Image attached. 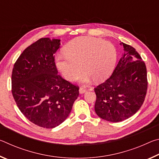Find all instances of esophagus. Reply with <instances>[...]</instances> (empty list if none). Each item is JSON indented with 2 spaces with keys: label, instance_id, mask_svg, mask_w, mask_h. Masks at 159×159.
<instances>
[{
  "label": "esophagus",
  "instance_id": "esophagus-1",
  "mask_svg": "<svg viewBox=\"0 0 159 159\" xmlns=\"http://www.w3.org/2000/svg\"><path fill=\"white\" fill-rule=\"evenodd\" d=\"M86 92V89L84 88H79V93L80 94H83Z\"/></svg>",
  "mask_w": 159,
  "mask_h": 159
}]
</instances>
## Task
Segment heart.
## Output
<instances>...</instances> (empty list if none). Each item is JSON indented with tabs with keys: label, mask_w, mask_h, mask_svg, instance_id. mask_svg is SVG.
I'll list each match as a JSON object with an SVG mask.
<instances>
[{
	"label": "heart",
	"mask_w": 159,
	"mask_h": 159,
	"mask_svg": "<svg viewBox=\"0 0 159 159\" xmlns=\"http://www.w3.org/2000/svg\"><path fill=\"white\" fill-rule=\"evenodd\" d=\"M65 55L56 57V64L64 79L71 81L80 73V81L89 83L106 80L114 70L117 50L111 43L90 36H80L70 41L64 48ZM82 69H80V66Z\"/></svg>",
	"instance_id": "1"
}]
</instances>
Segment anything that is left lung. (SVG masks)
<instances>
[{
  "label": "left lung",
  "mask_w": 159,
  "mask_h": 159,
  "mask_svg": "<svg viewBox=\"0 0 159 159\" xmlns=\"http://www.w3.org/2000/svg\"><path fill=\"white\" fill-rule=\"evenodd\" d=\"M124 52L109 79L94 89L95 111L102 119L120 122L140 109L147 90L145 63L134 48L120 42Z\"/></svg>",
  "instance_id": "left-lung-1"
}]
</instances>
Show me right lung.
<instances>
[{"mask_svg": "<svg viewBox=\"0 0 159 159\" xmlns=\"http://www.w3.org/2000/svg\"><path fill=\"white\" fill-rule=\"evenodd\" d=\"M60 47V39H39L23 51L12 69V93L19 109L42 128L63 123L79 95L78 86L57 74L54 55Z\"/></svg>", "mask_w": 159, "mask_h": 159, "instance_id": "right-lung-1", "label": "right lung"}]
</instances>
